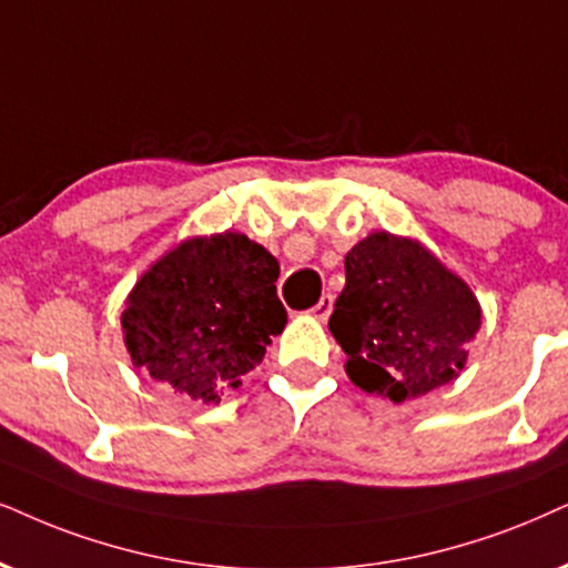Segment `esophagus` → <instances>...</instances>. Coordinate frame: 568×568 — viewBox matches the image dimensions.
Segmentation results:
<instances>
[{
  "instance_id": "esophagus-1",
  "label": "esophagus",
  "mask_w": 568,
  "mask_h": 568,
  "mask_svg": "<svg viewBox=\"0 0 568 568\" xmlns=\"http://www.w3.org/2000/svg\"><path fill=\"white\" fill-rule=\"evenodd\" d=\"M308 312H312V317H317V320L325 322L329 314H333V296H329V293H325V296H322L317 304L308 308Z\"/></svg>"
}]
</instances>
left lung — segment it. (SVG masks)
Returning <instances> with one entry per match:
<instances>
[{"mask_svg": "<svg viewBox=\"0 0 568 568\" xmlns=\"http://www.w3.org/2000/svg\"><path fill=\"white\" fill-rule=\"evenodd\" d=\"M483 322L475 293L425 246L372 233L346 254V288L329 333L346 351L358 387L390 400L450 383Z\"/></svg>", "mask_w": 568, "mask_h": 568, "instance_id": "8db88e82", "label": "left lung"}]
</instances>
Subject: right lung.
<instances>
[{
    "label": "right lung",
    "mask_w": 568,
    "mask_h": 568,
    "mask_svg": "<svg viewBox=\"0 0 568 568\" xmlns=\"http://www.w3.org/2000/svg\"><path fill=\"white\" fill-rule=\"evenodd\" d=\"M280 264L241 233L191 239L143 275L123 312L135 367L189 400L217 404L283 333Z\"/></svg>",
    "instance_id": "obj_1"
}]
</instances>
